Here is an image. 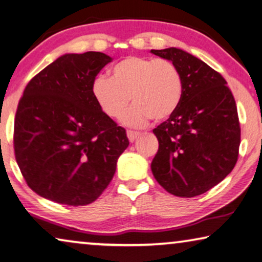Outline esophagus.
<instances>
[{
  "mask_svg": "<svg viewBox=\"0 0 262 262\" xmlns=\"http://www.w3.org/2000/svg\"><path fill=\"white\" fill-rule=\"evenodd\" d=\"M127 138H128V140L131 141V143H134V141L138 138V137L141 135L140 132H137V131H131V130H127Z\"/></svg>",
  "mask_w": 262,
  "mask_h": 262,
  "instance_id": "obj_1",
  "label": "esophagus"
}]
</instances>
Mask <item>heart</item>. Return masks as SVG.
Returning a JSON list of instances; mask_svg holds the SVG:
<instances>
[{
    "mask_svg": "<svg viewBox=\"0 0 262 262\" xmlns=\"http://www.w3.org/2000/svg\"><path fill=\"white\" fill-rule=\"evenodd\" d=\"M183 80L179 68L167 59L126 57L116 63L111 76H98L93 95L106 116L118 118L132 101L134 108L123 117L128 125H143L149 119L162 121L179 108Z\"/></svg>",
    "mask_w": 262,
    "mask_h": 262,
    "instance_id": "b5f03b06",
    "label": "heart"
}]
</instances>
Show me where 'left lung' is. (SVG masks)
Here are the masks:
<instances>
[{"label": "left lung", "instance_id": "8db88e82", "mask_svg": "<svg viewBox=\"0 0 262 262\" xmlns=\"http://www.w3.org/2000/svg\"><path fill=\"white\" fill-rule=\"evenodd\" d=\"M151 53L174 62L183 80L179 108L153 130L159 148L152 173L169 194L201 195L228 177L238 160L234 97L220 73L186 51L169 47Z\"/></svg>", "mask_w": 262, "mask_h": 262}]
</instances>
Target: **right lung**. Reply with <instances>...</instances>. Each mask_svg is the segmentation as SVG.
Here are the masks:
<instances>
[{
  "label": "right lung",
  "instance_id": "1",
  "mask_svg": "<svg viewBox=\"0 0 262 262\" xmlns=\"http://www.w3.org/2000/svg\"><path fill=\"white\" fill-rule=\"evenodd\" d=\"M111 60L93 51L63 54L24 89L15 117V157L28 186L44 199L91 204L114 178L128 139L93 95L94 80Z\"/></svg>",
  "mask_w": 262,
  "mask_h": 262
}]
</instances>
